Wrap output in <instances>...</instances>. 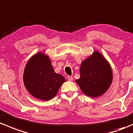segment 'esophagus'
Listing matches in <instances>:
<instances>
[{
  "mask_svg": "<svg viewBox=\"0 0 133 133\" xmlns=\"http://www.w3.org/2000/svg\"><path fill=\"white\" fill-rule=\"evenodd\" d=\"M67 79H68L69 81H73L74 78H73V77H71V76H68V77H67Z\"/></svg>",
  "mask_w": 133,
  "mask_h": 133,
  "instance_id": "1",
  "label": "esophagus"
}]
</instances>
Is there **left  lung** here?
Here are the masks:
<instances>
[{"instance_id":"left-lung-1","label":"left lung","mask_w":133,"mask_h":133,"mask_svg":"<svg viewBox=\"0 0 133 133\" xmlns=\"http://www.w3.org/2000/svg\"><path fill=\"white\" fill-rule=\"evenodd\" d=\"M80 77L76 80L85 94L96 97L105 93L112 80L109 63L98 51L85 59L80 66Z\"/></svg>"}]
</instances>
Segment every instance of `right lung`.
Wrapping results in <instances>:
<instances>
[{
  "label": "right lung",
  "instance_id": "obj_1",
  "mask_svg": "<svg viewBox=\"0 0 133 133\" xmlns=\"http://www.w3.org/2000/svg\"><path fill=\"white\" fill-rule=\"evenodd\" d=\"M23 80L28 92L43 101L53 99L66 81L62 75L55 72L48 56L41 53L34 55L28 61Z\"/></svg>",
  "mask_w": 133,
  "mask_h": 133
}]
</instances>
